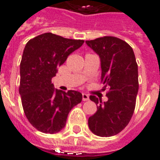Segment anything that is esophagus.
<instances>
[{"label": "esophagus", "mask_w": 160, "mask_h": 160, "mask_svg": "<svg viewBox=\"0 0 160 160\" xmlns=\"http://www.w3.org/2000/svg\"><path fill=\"white\" fill-rule=\"evenodd\" d=\"M82 99H83V101H88L89 100V96L86 94V93H83L82 94Z\"/></svg>", "instance_id": "1"}]
</instances>
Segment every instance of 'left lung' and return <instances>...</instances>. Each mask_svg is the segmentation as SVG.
Masks as SVG:
<instances>
[{
	"label": "left lung",
	"mask_w": 160,
	"mask_h": 160,
	"mask_svg": "<svg viewBox=\"0 0 160 160\" xmlns=\"http://www.w3.org/2000/svg\"><path fill=\"white\" fill-rule=\"evenodd\" d=\"M101 58V82L108 89V101L96 96L90 99L98 109L88 119L90 130L102 137L117 135L128 125L134 113L138 92V67L131 47L114 36L86 41Z\"/></svg>",
	"instance_id": "8db88e82"
}]
</instances>
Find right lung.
<instances>
[{
    "instance_id": "right-lung-1",
    "label": "right lung",
    "mask_w": 160,
    "mask_h": 160,
    "mask_svg": "<svg viewBox=\"0 0 160 160\" xmlns=\"http://www.w3.org/2000/svg\"><path fill=\"white\" fill-rule=\"evenodd\" d=\"M83 40L45 33L28 41L20 62L19 94L25 116L35 129L53 134L66 125L68 113L82 101L77 91L54 90L52 78Z\"/></svg>"
}]
</instances>
